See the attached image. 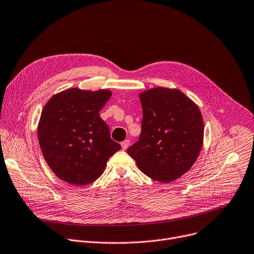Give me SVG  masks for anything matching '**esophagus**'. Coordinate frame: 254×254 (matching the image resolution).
Segmentation results:
<instances>
[{
    "label": "esophagus",
    "instance_id": "esophagus-1",
    "mask_svg": "<svg viewBox=\"0 0 254 254\" xmlns=\"http://www.w3.org/2000/svg\"><path fill=\"white\" fill-rule=\"evenodd\" d=\"M130 145V141L129 140H124V141L121 143V146H122V149L123 150H126Z\"/></svg>",
    "mask_w": 254,
    "mask_h": 254
}]
</instances>
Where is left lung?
Listing matches in <instances>:
<instances>
[{
	"label": "left lung",
	"instance_id": "left-lung-1",
	"mask_svg": "<svg viewBox=\"0 0 254 254\" xmlns=\"http://www.w3.org/2000/svg\"><path fill=\"white\" fill-rule=\"evenodd\" d=\"M143 110L139 140L127 149L144 175L171 183L198 158L204 140L202 113L178 89L153 88L139 94Z\"/></svg>",
	"mask_w": 254,
	"mask_h": 254
}]
</instances>
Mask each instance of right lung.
<instances>
[{
	"label": "right lung",
	"mask_w": 254,
	"mask_h": 254,
	"mask_svg": "<svg viewBox=\"0 0 254 254\" xmlns=\"http://www.w3.org/2000/svg\"><path fill=\"white\" fill-rule=\"evenodd\" d=\"M111 96L106 89L70 88L53 95L44 106L37 127L39 145L50 170L62 181L78 187L92 184L121 149L99 114Z\"/></svg>",
	"instance_id": "obj_1"
}]
</instances>
